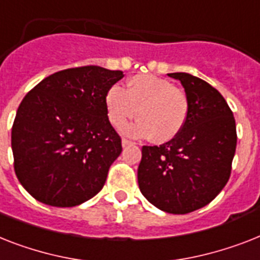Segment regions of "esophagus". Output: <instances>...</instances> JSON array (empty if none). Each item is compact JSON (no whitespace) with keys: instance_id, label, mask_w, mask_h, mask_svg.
Instances as JSON below:
<instances>
[{"instance_id":"esophagus-1","label":"esophagus","mask_w":260,"mask_h":260,"mask_svg":"<svg viewBox=\"0 0 260 260\" xmlns=\"http://www.w3.org/2000/svg\"><path fill=\"white\" fill-rule=\"evenodd\" d=\"M132 144H134V143L129 140H126V139H123V140H121V145H123L124 148H125V147H128V145H132Z\"/></svg>"}]
</instances>
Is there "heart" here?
<instances>
[{"instance_id": "heart-1", "label": "heart", "mask_w": 260, "mask_h": 260, "mask_svg": "<svg viewBox=\"0 0 260 260\" xmlns=\"http://www.w3.org/2000/svg\"><path fill=\"white\" fill-rule=\"evenodd\" d=\"M104 103L109 123L115 128H121L139 112L140 120L126 125L124 134L136 139L153 136V141L160 144L180 134L189 112L187 94L170 80L153 75L131 77L125 89L112 85Z\"/></svg>"}]
</instances>
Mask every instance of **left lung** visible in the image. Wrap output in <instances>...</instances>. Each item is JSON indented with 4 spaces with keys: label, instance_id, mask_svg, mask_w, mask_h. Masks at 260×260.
Here are the masks:
<instances>
[{
    "label": "left lung",
    "instance_id": "8db88e82",
    "mask_svg": "<svg viewBox=\"0 0 260 260\" xmlns=\"http://www.w3.org/2000/svg\"><path fill=\"white\" fill-rule=\"evenodd\" d=\"M188 97L184 128L174 140L141 149L139 188L149 203L183 215L212 202L224 188L236 149L235 119L224 97L189 73H168Z\"/></svg>",
    "mask_w": 260,
    "mask_h": 260
}]
</instances>
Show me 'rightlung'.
<instances>
[{
    "label": "right lung",
    "mask_w": 260,
    "mask_h": 260,
    "mask_svg": "<svg viewBox=\"0 0 260 260\" xmlns=\"http://www.w3.org/2000/svg\"><path fill=\"white\" fill-rule=\"evenodd\" d=\"M121 71L81 67L56 72L24 97L12 128L14 171L36 200L75 207L104 187L121 139L105 111V93Z\"/></svg>",
    "instance_id": "add662e5"
}]
</instances>
